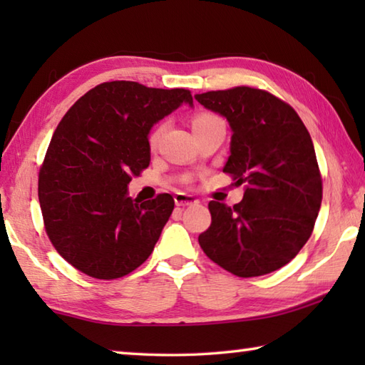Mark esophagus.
<instances>
[{
    "mask_svg": "<svg viewBox=\"0 0 365 365\" xmlns=\"http://www.w3.org/2000/svg\"><path fill=\"white\" fill-rule=\"evenodd\" d=\"M174 201L177 206H191V205H196V202H200L195 196L187 195V193H175Z\"/></svg>",
    "mask_w": 365,
    "mask_h": 365,
    "instance_id": "esophagus-1",
    "label": "esophagus"
}]
</instances>
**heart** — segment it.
Segmentation results:
<instances>
[{
    "label": "heart",
    "mask_w": 365,
    "mask_h": 365,
    "mask_svg": "<svg viewBox=\"0 0 365 365\" xmlns=\"http://www.w3.org/2000/svg\"><path fill=\"white\" fill-rule=\"evenodd\" d=\"M215 119H219V117H215L214 114H209V113H200V114H196L193 117V120H191V125H193V128H197V127L205 125V123L212 122ZM163 132H164V125H163V123H159V125L154 127L153 130L150 132V135H148V143H150L151 148H154L159 143L160 137H163Z\"/></svg>",
    "instance_id": "obj_1"
}]
</instances>
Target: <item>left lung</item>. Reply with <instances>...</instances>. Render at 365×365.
Returning <instances> with one entry per match:
<instances>
[{
    "mask_svg": "<svg viewBox=\"0 0 365 365\" xmlns=\"http://www.w3.org/2000/svg\"><path fill=\"white\" fill-rule=\"evenodd\" d=\"M195 100L227 117L233 135L224 172L245 185L238 205L209 202L211 225L197 242L233 275L270 274L306 245L322 205L311 135L288 103L265 90L243 85Z\"/></svg>",
    "mask_w": 365,
    "mask_h": 365,
    "instance_id": "left-lung-1",
    "label": "left lung"
}]
</instances>
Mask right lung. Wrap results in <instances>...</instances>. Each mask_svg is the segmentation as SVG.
Instances as JSON below:
<instances>
[{
	"label": "right lung",
	"mask_w": 365,
	"mask_h": 365,
	"mask_svg": "<svg viewBox=\"0 0 365 365\" xmlns=\"http://www.w3.org/2000/svg\"><path fill=\"white\" fill-rule=\"evenodd\" d=\"M182 103L193 104L190 90L114 80L86 91L61 119L40 168L38 200L49 242L77 270L114 280L150 257L174 197L138 201L127 185L150 165L151 127Z\"/></svg>",
	"instance_id": "right-lung-1"
}]
</instances>
